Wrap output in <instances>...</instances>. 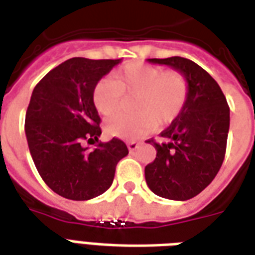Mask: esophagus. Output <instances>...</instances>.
Returning <instances> with one entry per match:
<instances>
[{"mask_svg":"<svg viewBox=\"0 0 255 255\" xmlns=\"http://www.w3.org/2000/svg\"><path fill=\"white\" fill-rule=\"evenodd\" d=\"M138 146H140V144H138V142H135V141H129V142H128V148H129L130 152H134Z\"/></svg>","mask_w":255,"mask_h":255,"instance_id":"obj_1","label":"esophagus"}]
</instances>
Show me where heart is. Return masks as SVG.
Returning a JSON list of instances; mask_svg holds the SVG:
<instances>
[{
	"mask_svg": "<svg viewBox=\"0 0 255 255\" xmlns=\"http://www.w3.org/2000/svg\"><path fill=\"white\" fill-rule=\"evenodd\" d=\"M124 96H135L133 117L114 115L106 121V133L111 137L133 140L148 134L157 126L170 125L181 114L189 96V81L179 70L130 62L103 77L92 91V102L105 117L114 114Z\"/></svg>",
	"mask_w": 255,
	"mask_h": 255,
	"instance_id": "1",
	"label": "heart"
}]
</instances>
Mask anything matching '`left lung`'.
I'll return each mask as SVG.
<instances>
[{
	"mask_svg": "<svg viewBox=\"0 0 255 255\" xmlns=\"http://www.w3.org/2000/svg\"><path fill=\"white\" fill-rule=\"evenodd\" d=\"M186 76L189 96L182 113L160 133L155 160L145 167L146 185L156 196L185 201L200 194L220 170L230 129V107L215 79L182 57L150 58Z\"/></svg>",
	"mask_w": 255,
	"mask_h": 255,
	"instance_id": "obj_1",
	"label": "left lung"
}]
</instances>
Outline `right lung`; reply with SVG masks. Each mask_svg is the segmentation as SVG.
Instances as JSON below:
<instances>
[{
  "instance_id": "right-lung-1",
  "label": "right lung",
  "mask_w": 255,
  "mask_h": 255,
  "mask_svg": "<svg viewBox=\"0 0 255 255\" xmlns=\"http://www.w3.org/2000/svg\"><path fill=\"white\" fill-rule=\"evenodd\" d=\"M121 59L76 57L50 70L33 88L25 114V135L35 167L59 196L85 201L103 194L115 167L129 150L120 138L83 146L102 134L92 102L95 85Z\"/></svg>"
}]
</instances>
